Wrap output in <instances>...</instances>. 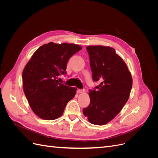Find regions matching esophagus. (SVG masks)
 Returning a JSON list of instances; mask_svg holds the SVG:
<instances>
[{
  "instance_id": "obj_1",
  "label": "esophagus",
  "mask_w": 158,
  "mask_h": 158,
  "mask_svg": "<svg viewBox=\"0 0 158 158\" xmlns=\"http://www.w3.org/2000/svg\"><path fill=\"white\" fill-rule=\"evenodd\" d=\"M85 92V89H77V93L78 94H82Z\"/></svg>"
}]
</instances>
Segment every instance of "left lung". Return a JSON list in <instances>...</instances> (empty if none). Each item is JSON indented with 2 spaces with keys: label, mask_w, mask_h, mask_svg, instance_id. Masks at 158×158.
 Segmentation results:
<instances>
[{
  "label": "left lung",
  "mask_w": 158,
  "mask_h": 158,
  "mask_svg": "<svg viewBox=\"0 0 158 158\" xmlns=\"http://www.w3.org/2000/svg\"><path fill=\"white\" fill-rule=\"evenodd\" d=\"M94 82L101 83L89 90L90 103L83 113L90 123L103 125L115 117L127 102L132 86L126 63L112 47H86Z\"/></svg>",
  "instance_id": "obj_1"
}]
</instances>
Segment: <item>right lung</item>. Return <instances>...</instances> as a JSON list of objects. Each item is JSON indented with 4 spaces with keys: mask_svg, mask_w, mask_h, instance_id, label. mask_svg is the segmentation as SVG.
I'll list each match as a JSON object with an SVG mask.
<instances>
[{
    "mask_svg": "<svg viewBox=\"0 0 158 158\" xmlns=\"http://www.w3.org/2000/svg\"><path fill=\"white\" fill-rule=\"evenodd\" d=\"M82 47L73 44L43 45L32 55L22 73L23 89L32 111L44 120H55L63 114L76 88L58 83L66 74L70 57Z\"/></svg>",
    "mask_w": 158,
    "mask_h": 158,
    "instance_id": "1",
    "label": "right lung"
}]
</instances>
